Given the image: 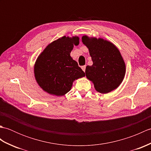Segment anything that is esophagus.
Instances as JSON below:
<instances>
[{"instance_id": "1", "label": "esophagus", "mask_w": 151, "mask_h": 151, "mask_svg": "<svg viewBox=\"0 0 151 151\" xmlns=\"http://www.w3.org/2000/svg\"><path fill=\"white\" fill-rule=\"evenodd\" d=\"M86 65H83V66H82V69L83 70V71H84V72H85V70H86Z\"/></svg>"}]
</instances>
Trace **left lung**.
Returning <instances> with one entry per match:
<instances>
[{
  "mask_svg": "<svg viewBox=\"0 0 151 151\" xmlns=\"http://www.w3.org/2000/svg\"><path fill=\"white\" fill-rule=\"evenodd\" d=\"M82 41L93 61L92 65L86 67V76L96 91L108 93L117 88L124 78L126 65L117 47L102 38L88 36H83Z\"/></svg>",
  "mask_w": 151,
  "mask_h": 151,
  "instance_id": "8db88e82",
  "label": "left lung"
}]
</instances>
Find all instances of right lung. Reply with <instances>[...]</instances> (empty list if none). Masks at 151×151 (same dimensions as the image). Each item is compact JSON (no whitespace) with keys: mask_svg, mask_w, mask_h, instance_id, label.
I'll list each match as a JSON object with an SVG mask.
<instances>
[{"mask_svg":"<svg viewBox=\"0 0 151 151\" xmlns=\"http://www.w3.org/2000/svg\"><path fill=\"white\" fill-rule=\"evenodd\" d=\"M79 37L63 36L48 45L37 57L34 70L36 82L43 90L56 96L69 92L73 83L85 73L70 53Z\"/></svg>","mask_w":151,"mask_h":151,"instance_id":"1","label":"right lung"}]
</instances>
